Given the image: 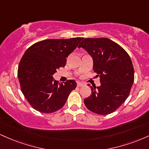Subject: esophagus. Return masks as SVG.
Segmentation results:
<instances>
[{"label": "esophagus", "instance_id": "obj_1", "mask_svg": "<svg viewBox=\"0 0 149 149\" xmlns=\"http://www.w3.org/2000/svg\"><path fill=\"white\" fill-rule=\"evenodd\" d=\"M84 85L83 83H81V82H78V83H77V85H78V87H82L83 85Z\"/></svg>", "mask_w": 149, "mask_h": 149}]
</instances>
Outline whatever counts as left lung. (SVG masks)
Listing matches in <instances>:
<instances>
[{"label": "left lung", "mask_w": 149, "mask_h": 149, "mask_svg": "<svg viewBox=\"0 0 149 149\" xmlns=\"http://www.w3.org/2000/svg\"><path fill=\"white\" fill-rule=\"evenodd\" d=\"M91 56L93 70L100 78V86H90L91 95L84 103L90 111L100 115L115 111L129 96L134 83L131 59L118 44L107 38H85L78 45Z\"/></svg>", "instance_id": "1"}]
</instances>
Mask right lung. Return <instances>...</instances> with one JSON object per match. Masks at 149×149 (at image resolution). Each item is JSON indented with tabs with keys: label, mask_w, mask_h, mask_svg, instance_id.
<instances>
[{
	"label": "right lung",
	"mask_w": 149,
	"mask_h": 149,
	"mask_svg": "<svg viewBox=\"0 0 149 149\" xmlns=\"http://www.w3.org/2000/svg\"><path fill=\"white\" fill-rule=\"evenodd\" d=\"M83 38L47 39L26 49L20 61L17 76L23 95L34 109L50 113L64 107L69 94L76 88L75 80L59 83L53 75L64 67L66 57Z\"/></svg>",
	"instance_id": "obj_1"
}]
</instances>
